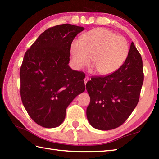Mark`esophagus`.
<instances>
[{
    "instance_id": "esophagus-1",
    "label": "esophagus",
    "mask_w": 159,
    "mask_h": 159,
    "mask_svg": "<svg viewBox=\"0 0 159 159\" xmlns=\"http://www.w3.org/2000/svg\"><path fill=\"white\" fill-rule=\"evenodd\" d=\"M89 77L88 76H86L85 78V79H84V82H85V83L86 84L87 83V81H88V80H89Z\"/></svg>"
}]
</instances>
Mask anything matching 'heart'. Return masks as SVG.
<instances>
[{
  "instance_id": "heart-1",
  "label": "heart",
  "mask_w": 159,
  "mask_h": 159,
  "mask_svg": "<svg viewBox=\"0 0 159 159\" xmlns=\"http://www.w3.org/2000/svg\"><path fill=\"white\" fill-rule=\"evenodd\" d=\"M129 48L126 39L104 28L85 33L82 40L75 39L70 46L74 68L80 70L92 63L100 75L113 74L122 66Z\"/></svg>"
}]
</instances>
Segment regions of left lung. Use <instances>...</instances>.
I'll list each match as a JSON object with an SVG mask.
<instances>
[{
  "label": "left lung",
  "mask_w": 159,
  "mask_h": 159,
  "mask_svg": "<svg viewBox=\"0 0 159 159\" xmlns=\"http://www.w3.org/2000/svg\"><path fill=\"white\" fill-rule=\"evenodd\" d=\"M143 79L142 59L132 42L127 58L119 69L109 75L93 76L87 83L89 124L101 130L123 124L139 102Z\"/></svg>",
  "instance_id": "8db88e82"
}]
</instances>
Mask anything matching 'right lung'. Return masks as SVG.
<instances>
[{"label": "right lung", "mask_w": 159, "mask_h": 159, "mask_svg": "<svg viewBox=\"0 0 159 159\" xmlns=\"http://www.w3.org/2000/svg\"><path fill=\"white\" fill-rule=\"evenodd\" d=\"M83 30L70 24L48 28L25 52L20 70V96L39 126L52 128L61 124L67 106L85 89V73L68 66L71 44Z\"/></svg>", "instance_id": "obj_1"}]
</instances>
